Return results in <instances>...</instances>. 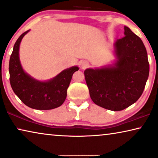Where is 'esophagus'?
Returning a JSON list of instances; mask_svg holds the SVG:
<instances>
[{"mask_svg": "<svg viewBox=\"0 0 158 158\" xmlns=\"http://www.w3.org/2000/svg\"><path fill=\"white\" fill-rule=\"evenodd\" d=\"M88 65H89V64H88V62H87V61H83V62H82L81 64V68H83V69H85V68H88Z\"/></svg>", "mask_w": 158, "mask_h": 158, "instance_id": "1", "label": "esophagus"}]
</instances>
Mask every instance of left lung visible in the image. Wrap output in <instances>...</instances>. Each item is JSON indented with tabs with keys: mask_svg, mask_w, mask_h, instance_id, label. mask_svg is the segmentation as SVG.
Wrapping results in <instances>:
<instances>
[{
	"mask_svg": "<svg viewBox=\"0 0 158 158\" xmlns=\"http://www.w3.org/2000/svg\"><path fill=\"white\" fill-rule=\"evenodd\" d=\"M125 36L113 44L112 65L85 70L87 85L95 104L120 111L135 103L143 93L149 76L148 53L143 41L128 27Z\"/></svg>",
	"mask_w": 158,
	"mask_h": 158,
	"instance_id": "8db88e82",
	"label": "left lung"
}]
</instances>
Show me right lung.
Listing matches in <instances>:
<instances>
[{
    "label": "right lung",
    "mask_w": 158,
    "mask_h": 158,
    "mask_svg": "<svg viewBox=\"0 0 158 158\" xmlns=\"http://www.w3.org/2000/svg\"><path fill=\"white\" fill-rule=\"evenodd\" d=\"M30 31L22 34L15 42L9 61L10 83L13 92L29 107L36 110H51L62 105L67 96L73 75L79 70L77 66L63 70L56 77L40 81L24 71L19 58V48L23 38Z\"/></svg>",
    "instance_id": "1"
}]
</instances>
